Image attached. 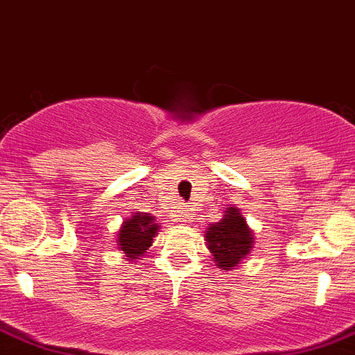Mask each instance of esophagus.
Masks as SVG:
<instances>
[{
  "mask_svg": "<svg viewBox=\"0 0 355 355\" xmlns=\"http://www.w3.org/2000/svg\"><path fill=\"white\" fill-rule=\"evenodd\" d=\"M182 218H184V220H189V218H191V210H189V208H182Z\"/></svg>",
  "mask_w": 355,
  "mask_h": 355,
  "instance_id": "esophagus-1",
  "label": "esophagus"
}]
</instances>
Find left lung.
Here are the masks:
<instances>
[{
	"label": "left lung",
	"instance_id": "8db88e82",
	"mask_svg": "<svg viewBox=\"0 0 355 355\" xmlns=\"http://www.w3.org/2000/svg\"><path fill=\"white\" fill-rule=\"evenodd\" d=\"M205 241L215 266L223 271H231L252 252L254 233L240 208L227 205L223 218L207 227Z\"/></svg>",
	"mask_w": 355,
	"mask_h": 355
}]
</instances>
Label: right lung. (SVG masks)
<instances>
[{"label":"right lung","mask_w":355,"mask_h":355,"mask_svg":"<svg viewBox=\"0 0 355 355\" xmlns=\"http://www.w3.org/2000/svg\"><path fill=\"white\" fill-rule=\"evenodd\" d=\"M159 230H161V226L157 224L154 215L135 211L131 217H125L122 220L117 231L115 245L124 254V259H128L129 263H135L147 252L148 247H152L154 236Z\"/></svg>","instance_id":"add662e5"}]
</instances>
